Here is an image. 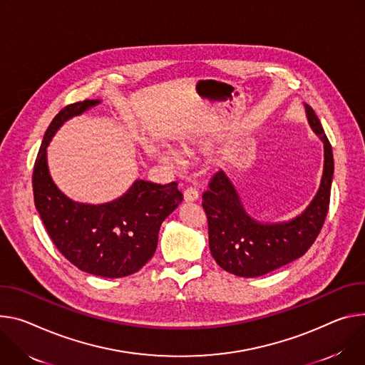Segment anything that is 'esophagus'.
<instances>
[{"mask_svg":"<svg viewBox=\"0 0 365 365\" xmlns=\"http://www.w3.org/2000/svg\"><path fill=\"white\" fill-rule=\"evenodd\" d=\"M183 197L186 202H195L200 200V192H197L196 187H187L185 192H183Z\"/></svg>","mask_w":365,"mask_h":365,"instance_id":"esophagus-1","label":"esophagus"}]
</instances>
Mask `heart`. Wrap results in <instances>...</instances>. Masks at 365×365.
Returning <instances> with one entry per match:
<instances>
[{"label":"heart","mask_w":365,"mask_h":365,"mask_svg":"<svg viewBox=\"0 0 365 365\" xmlns=\"http://www.w3.org/2000/svg\"><path fill=\"white\" fill-rule=\"evenodd\" d=\"M163 158H164V161H168V163H178V161H179L178 155H176L175 153H170V151L164 153V154H163Z\"/></svg>","instance_id":"obj_1"}]
</instances>
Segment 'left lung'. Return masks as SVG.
<instances>
[{
  "mask_svg": "<svg viewBox=\"0 0 365 365\" xmlns=\"http://www.w3.org/2000/svg\"><path fill=\"white\" fill-rule=\"evenodd\" d=\"M309 122L324 143V169L317 195L307 210L282 224H260L243 210L239 195L222 170L202 195L211 255L220 267L237 277L256 278L302 257L317 239L326 220L334 178V154L319 118L306 106Z\"/></svg>",
  "mask_w": 365,
  "mask_h": 365,
  "instance_id": "8db88e82",
  "label": "left lung"
}]
</instances>
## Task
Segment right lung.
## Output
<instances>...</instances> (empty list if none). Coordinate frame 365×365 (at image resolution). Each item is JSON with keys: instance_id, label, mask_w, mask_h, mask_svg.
<instances>
[{"instance_id": "right-lung-1", "label": "right lung", "mask_w": 365, "mask_h": 365, "mask_svg": "<svg viewBox=\"0 0 365 365\" xmlns=\"http://www.w3.org/2000/svg\"><path fill=\"white\" fill-rule=\"evenodd\" d=\"M97 103H71L53 118L33 168V196L51 240L65 259L80 271L120 278L135 274L153 257L160 225L183 201V195L176 182L137 180L119 200L87 205L71 201L53 185L46 164L52 135L65 120Z\"/></svg>"}]
</instances>
